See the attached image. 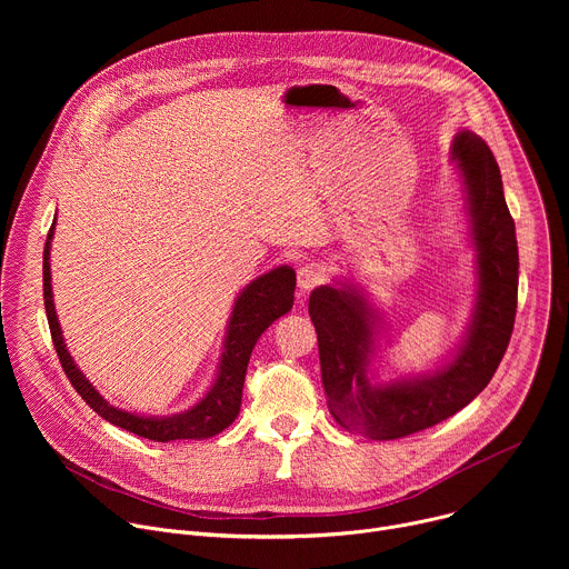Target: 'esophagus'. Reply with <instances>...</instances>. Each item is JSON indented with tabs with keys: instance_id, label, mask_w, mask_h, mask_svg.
I'll list each match as a JSON object with an SVG mask.
<instances>
[{
	"instance_id": "obj_1",
	"label": "esophagus",
	"mask_w": 569,
	"mask_h": 569,
	"mask_svg": "<svg viewBox=\"0 0 569 569\" xmlns=\"http://www.w3.org/2000/svg\"><path fill=\"white\" fill-rule=\"evenodd\" d=\"M323 279H327V270H323L317 263H308V266L297 270V286H299V290H312L315 286L323 283Z\"/></svg>"
}]
</instances>
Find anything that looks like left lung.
Here are the masks:
<instances>
[{"mask_svg":"<svg viewBox=\"0 0 569 569\" xmlns=\"http://www.w3.org/2000/svg\"><path fill=\"white\" fill-rule=\"evenodd\" d=\"M450 164L461 182L477 290L466 333L439 367L382 380L371 367L382 321L365 288L336 279L310 292L329 412L349 432L389 441L446 421L491 382L509 347L518 308V240L498 161L481 137L459 130Z\"/></svg>","mask_w":569,"mask_h":569,"instance_id":"1","label":"left lung"}]
</instances>
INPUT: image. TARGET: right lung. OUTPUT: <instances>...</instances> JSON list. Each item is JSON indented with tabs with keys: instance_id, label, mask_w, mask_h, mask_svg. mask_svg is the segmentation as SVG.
Instances as JSON below:
<instances>
[{
	"instance_id": "right-lung-1",
	"label": "right lung",
	"mask_w": 569,
	"mask_h": 569,
	"mask_svg": "<svg viewBox=\"0 0 569 569\" xmlns=\"http://www.w3.org/2000/svg\"><path fill=\"white\" fill-rule=\"evenodd\" d=\"M56 218L47 233L44 242V254H42V279H44V310L51 329V340L56 347V353L60 358V365L73 385V389L83 396V400L90 408L110 421L117 428H123L137 437L169 443L178 439H209L224 428L233 423L240 410V398H242V382H246L248 362L252 356L254 345L259 342L261 333L270 327L274 319L290 312L295 303V270L290 266H281L270 270L268 274H261L252 283L242 288L233 301L220 362L216 369V378L211 387L204 391V396L191 405L189 410L171 417H143L137 412H128L121 408L110 405L99 389L86 378V373L78 369L71 353L67 351L60 321L56 315L53 303V290H51V240H53Z\"/></svg>"
}]
</instances>
